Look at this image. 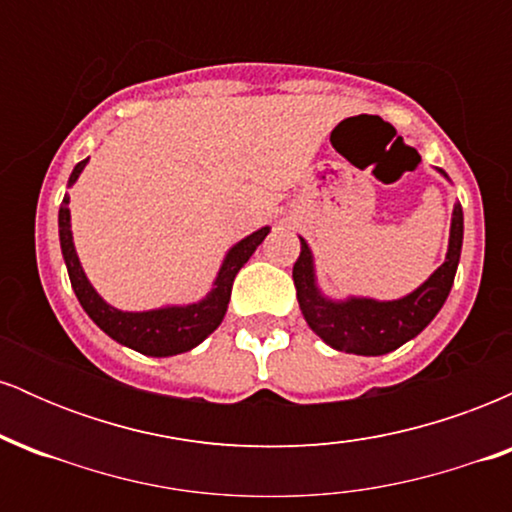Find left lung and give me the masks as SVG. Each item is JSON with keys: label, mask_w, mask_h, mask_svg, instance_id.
Returning <instances> with one entry per match:
<instances>
[{"label": "left lung", "mask_w": 512, "mask_h": 512, "mask_svg": "<svg viewBox=\"0 0 512 512\" xmlns=\"http://www.w3.org/2000/svg\"><path fill=\"white\" fill-rule=\"evenodd\" d=\"M462 231V207L455 204L445 262L419 289L399 301H373V298L330 301L325 298L315 284L313 252L301 238V255L293 264V284H296V296L305 322L322 342L346 354L380 356L395 351L397 346L414 339L443 308L455 281L457 262H460Z\"/></svg>", "instance_id": "8db88e82"}]
</instances>
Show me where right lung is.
Returning a JSON list of instances; mask_svg holds the SVG:
<instances>
[{
	"label": "right lung",
	"mask_w": 512,
	"mask_h": 512,
	"mask_svg": "<svg viewBox=\"0 0 512 512\" xmlns=\"http://www.w3.org/2000/svg\"><path fill=\"white\" fill-rule=\"evenodd\" d=\"M88 158L79 161L69 175V185H74L76 178L84 170ZM269 228L264 226L255 231L252 236L243 238L238 245L228 250L226 260H223L219 276L214 281V289L204 301L192 305H170V308L146 310V313H125L108 305L98 296L96 289L88 284L84 269H81L79 257H76L74 240H72V223H69V197L64 195L60 204V245L64 262H67L69 281L72 289L79 298L81 308L86 310L88 317L96 322L101 330L113 337L115 342L129 346V349L139 351L146 356H175L182 351L195 349L199 342L209 337L216 327L221 325L223 315H226L228 301H231L233 279L240 272L245 262L250 260L257 245L267 238Z\"/></svg>",
	"instance_id": "obj_1"
}]
</instances>
